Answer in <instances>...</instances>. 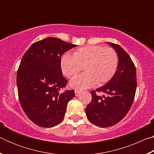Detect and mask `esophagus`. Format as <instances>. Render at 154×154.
Returning <instances> with one entry per match:
<instances>
[{"label":"esophagus","mask_w":154,"mask_h":154,"mask_svg":"<svg viewBox=\"0 0 154 154\" xmlns=\"http://www.w3.org/2000/svg\"><path fill=\"white\" fill-rule=\"evenodd\" d=\"M81 91H79V90H75V96H79L80 94H81Z\"/></svg>","instance_id":"obj_1"}]
</instances>
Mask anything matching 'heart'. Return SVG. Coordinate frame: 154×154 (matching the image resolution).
Here are the masks:
<instances>
[{"mask_svg": "<svg viewBox=\"0 0 154 154\" xmlns=\"http://www.w3.org/2000/svg\"><path fill=\"white\" fill-rule=\"evenodd\" d=\"M119 58L111 48L100 45L84 46L74 51L72 56L65 54L62 57L60 66L65 76L71 78L82 71L85 73L71 80V86L77 90L86 89L97 83L102 85L109 82L116 74Z\"/></svg>", "mask_w": 154, "mask_h": 154, "instance_id": "1", "label": "heart"}]
</instances>
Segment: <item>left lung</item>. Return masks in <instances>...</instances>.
<instances>
[{
	"label": "left lung",
	"instance_id": "left-lung-1",
	"mask_svg": "<svg viewBox=\"0 0 154 154\" xmlns=\"http://www.w3.org/2000/svg\"><path fill=\"white\" fill-rule=\"evenodd\" d=\"M107 43L118 55V69L105 85L91 91L92 100L85 108L89 121L102 128L113 126L126 116L133 103L137 85L136 67L130 56L118 44ZM96 91L105 92L108 96H97Z\"/></svg>",
	"mask_w": 154,
	"mask_h": 154
}]
</instances>
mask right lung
Returning a JSON list of instances; mask_svg holds the SVG:
<instances>
[{
	"label": "right lung",
	"instance_id": "1",
	"mask_svg": "<svg viewBox=\"0 0 154 154\" xmlns=\"http://www.w3.org/2000/svg\"><path fill=\"white\" fill-rule=\"evenodd\" d=\"M76 45L55 37L34 43L23 56L17 72L18 97L31 121L44 128L63 120L75 91L60 90L68 83L62 75L61 56Z\"/></svg>",
	"mask_w": 154,
	"mask_h": 154
}]
</instances>
